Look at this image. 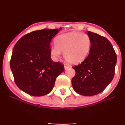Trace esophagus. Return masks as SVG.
Masks as SVG:
<instances>
[{
    "mask_svg": "<svg viewBox=\"0 0 125 125\" xmlns=\"http://www.w3.org/2000/svg\"><path fill=\"white\" fill-rule=\"evenodd\" d=\"M64 70H65V71H66L67 69H68L69 68V66H66V65L64 66Z\"/></svg>",
    "mask_w": 125,
    "mask_h": 125,
    "instance_id": "1",
    "label": "esophagus"
}]
</instances>
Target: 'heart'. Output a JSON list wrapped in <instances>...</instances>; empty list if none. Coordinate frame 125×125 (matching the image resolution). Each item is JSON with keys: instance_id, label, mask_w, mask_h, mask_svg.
<instances>
[{"instance_id": "b5f03b06", "label": "heart", "mask_w": 125, "mask_h": 125, "mask_svg": "<svg viewBox=\"0 0 125 125\" xmlns=\"http://www.w3.org/2000/svg\"><path fill=\"white\" fill-rule=\"evenodd\" d=\"M91 39L86 33L71 31L58 36L55 45L51 48V54L54 58L61 57L63 52L64 58L68 63L77 64L82 62L89 53Z\"/></svg>"}]
</instances>
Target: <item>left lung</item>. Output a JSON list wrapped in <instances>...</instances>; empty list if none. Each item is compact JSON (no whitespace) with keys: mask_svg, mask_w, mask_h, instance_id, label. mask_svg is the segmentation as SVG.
<instances>
[{"mask_svg":"<svg viewBox=\"0 0 125 125\" xmlns=\"http://www.w3.org/2000/svg\"><path fill=\"white\" fill-rule=\"evenodd\" d=\"M91 48L84 61L76 66L75 76L72 79L74 91L86 96L96 95L105 89L115 74L117 56L107 39L88 31Z\"/></svg>","mask_w":125,"mask_h":125,"instance_id":"1","label":"left lung"}]
</instances>
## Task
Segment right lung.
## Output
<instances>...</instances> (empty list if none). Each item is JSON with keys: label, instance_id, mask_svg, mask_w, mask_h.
<instances>
[{"label": "right lung", "instance_id": "1", "mask_svg": "<svg viewBox=\"0 0 125 125\" xmlns=\"http://www.w3.org/2000/svg\"><path fill=\"white\" fill-rule=\"evenodd\" d=\"M61 29L32 31L21 37L14 46L11 71L18 87L29 95L49 94L56 77L64 71L61 63L52 61L50 51L52 39Z\"/></svg>", "mask_w": 125, "mask_h": 125}]
</instances>
